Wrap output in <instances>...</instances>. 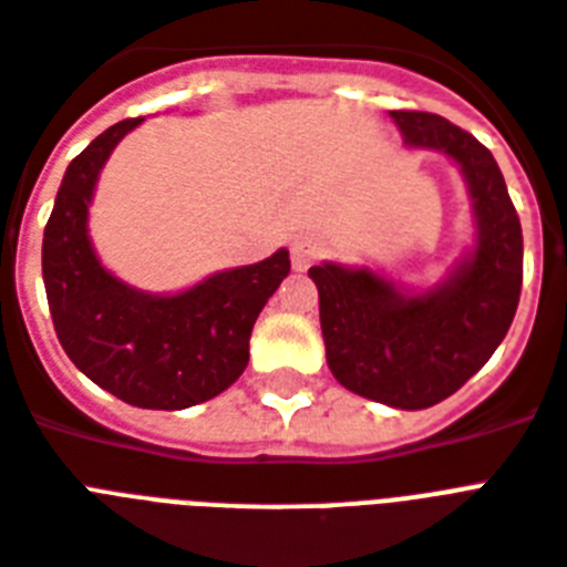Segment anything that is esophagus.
<instances>
[{
    "mask_svg": "<svg viewBox=\"0 0 567 567\" xmlns=\"http://www.w3.org/2000/svg\"><path fill=\"white\" fill-rule=\"evenodd\" d=\"M320 256H323V244H320L315 235H297V238H293L291 261L297 270H306V267H311Z\"/></svg>",
    "mask_w": 567,
    "mask_h": 567,
    "instance_id": "esophagus-1",
    "label": "esophagus"
}]
</instances>
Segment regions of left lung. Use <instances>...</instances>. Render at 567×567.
Masks as SVG:
<instances>
[{
  "label": "left lung",
  "instance_id": "left-lung-1",
  "mask_svg": "<svg viewBox=\"0 0 567 567\" xmlns=\"http://www.w3.org/2000/svg\"><path fill=\"white\" fill-rule=\"evenodd\" d=\"M405 144L441 150L465 173L476 247L426 293H403L368 267H311L332 377L394 409H430L465 385L501 347L524 282V235L494 155L430 111H391Z\"/></svg>",
  "mask_w": 567,
  "mask_h": 567
}]
</instances>
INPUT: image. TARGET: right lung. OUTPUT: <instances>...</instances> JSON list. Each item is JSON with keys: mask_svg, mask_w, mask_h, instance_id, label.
I'll use <instances>...</instances> for the list:
<instances>
[{"mask_svg": "<svg viewBox=\"0 0 567 567\" xmlns=\"http://www.w3.org/2000/svg\"><path fill=\"white\" fill-rule=\"evenodd\" d=\"M141 120L105 128L66 167L43 231V285L58 341L84 377L128 405L176 412L212 400L244 373L258 311L291 258L279 249L173 297L114 279L87 238V205L111 150Z\"/></svg>", "mask_w": 567, "mask_h": 567, "instance_id": "add662e5", "label": "right lung"}]
</instances>
